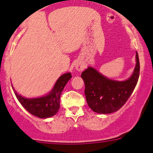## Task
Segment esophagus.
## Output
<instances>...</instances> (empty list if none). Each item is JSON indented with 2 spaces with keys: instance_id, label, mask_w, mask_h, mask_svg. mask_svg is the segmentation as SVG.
<instances>
[{
  "instance_id": "1",
  "label": "esophagus",
  "mask_w": 153,
  "mask_h": 153,
  "mask_svg": "<svg viewBox=\"0 0 153 153\" xmlns=\"http://www.w3.org/2000/svg\"><path fill=\"white\" fill-rule=\"evenodd\" d=\"M75 67H76V69L78 70V71H82V70L85 68V65H82V64H81V63H78V64H77L76 66H75Z\"/></svg>"
}]
</instances>
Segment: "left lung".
<instances>
[{
  "label": "left lung",
  "instance_id": "1",
  "mask_svg": "<svg viewBox=\"0 0 153 153\" xmlns=\"http://www.w3.org/2000/svg\"><path fill=\"white\" fill-rule=\"evenodd\" d=\"M137 65L133 75L124 82H117L100 75L89 67L81 75L85 82L87 103L93 111L111 114L120 109L127 101L140 76V60L137 53Z\"/></svg>",
  "mask_w": 153,
  "mask_h": 153
}]
</instances>
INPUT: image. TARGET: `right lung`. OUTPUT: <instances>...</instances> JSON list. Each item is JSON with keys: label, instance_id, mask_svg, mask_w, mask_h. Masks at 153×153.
<instances>
[{"label": "right lung", "instance_id": "add662e5", "mask_svg": "<svg viewBox=\"0 0 153 153\" xmlns=\"http://www.w3.org/2000/svg\"><path fill=\"white\" fill-rule=\"evenodd\" d=\"M71 78V73L62 75L57 80L53 91L45 97L27 99L19 95L16 91L15 95L22 106L33 116L39 118L50 117L54 116L59 111L60 107V96L65 86Z\"/></svg>", "mask_w": 153, "mask_h": 153}]
</instances>
